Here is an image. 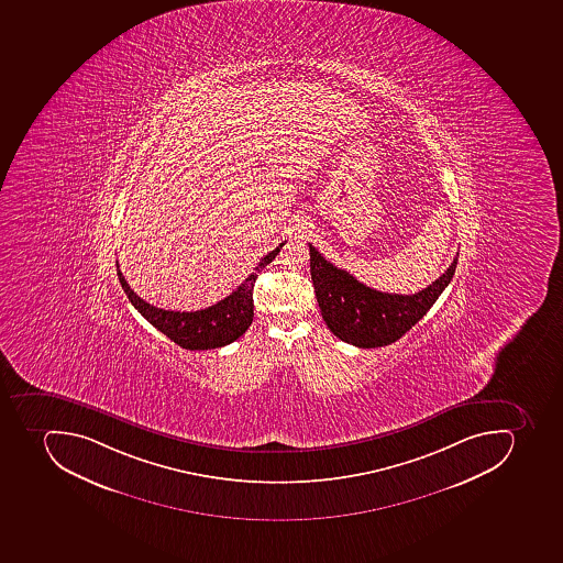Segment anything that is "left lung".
<instances>
[{
    "instance_id": "8db88e82",
    "label": "left lung",
    "mask_w": 563,
    "mask_h": 563,
    "mask_svg": "<svg viewBox=\"0 0 563 563\" xmlns=\"http://www.w3.org/2000/svg\"><path fill=\"white\" fill-rule=\"evenodd\" d=\"M311 277L324 323L335 338L358 347L387 346L422 320L454 277L457 256L440 279L415 295L376 291L327 262L309 243Z\"/></svg>"
}]
</instances>
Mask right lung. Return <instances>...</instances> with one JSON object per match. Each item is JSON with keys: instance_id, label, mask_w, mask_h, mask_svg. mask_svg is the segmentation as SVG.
Returning <instances> with one entry per match:
<instances>
[{"instance_id": "1", "label": "right lung", "mask_w": 563, "mask_h": 563, "mask_svg": "<svg viewBox=\"0 0 563 563\" xmlns=\"http://www.w3.org/2000/svg\"><path fill=\"white\" fill-rule=\"evenodd\" d=\"M283 245L284 243H280L279 247L262 257V262L257 263L245 283L240 284L239 289H234L230 297L201 311H164L158 307L150 306L148 301H144L132 291L117 262L118 279L132 306L141 312L144 320L150 321L155 329L161 330L178 346L190 351L216 350V347L231 344L247 332L254 318L252 291H254L257 274L274 262V257L279 254Z\"/></svg>"}]
</instances>
